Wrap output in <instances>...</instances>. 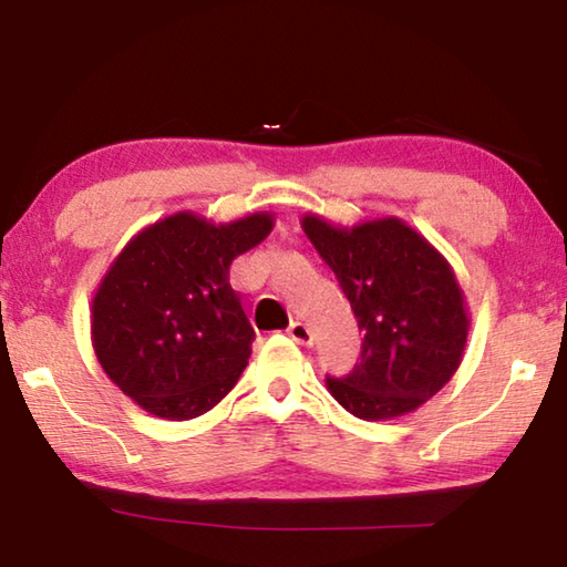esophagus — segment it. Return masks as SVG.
Wrapping results in <instances>:
<instances>
[{"label":"esophagus","instance_id":"1","mask_svg":"<svg viewBox=\"0 0 567 567\" xmlns=\"http://www.w3.org/2000/svg\"><path fill=\"white\" fill-rule=\"evenodd\" d=\"M287 334L297 342V344H310L312 342V332L307 328L305 322H292L290 328H287Z\"/></svg>","mask_w":567,"mask_h":567}]
</instances>
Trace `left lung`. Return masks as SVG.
<instances>
[{"label":"left lung","instance_id":"8db88e82","mask_svg":"<svg viewBox=\"0 0 567 567\" xmlns=\"http://www.w3.org/2000/svg\"><path fill=\"white\" fill-rule=\"evenodd\" d=\"M300 225L362 330L360 362L342 380H324L330 395L360 420L410 415L463 362L470 312L453 265L392 215L344 227L307 213Z\"/></svg>","mask_w":567,"mask_h":567}]
</instances>
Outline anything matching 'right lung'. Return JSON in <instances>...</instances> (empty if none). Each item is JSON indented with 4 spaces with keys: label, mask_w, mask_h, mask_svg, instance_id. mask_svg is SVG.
I'll return each instance as SVG.
<instances>
[{
    "label": "right lung",
    "mask_w": 567,
    "mask_h": 567,
    "mask_svg": "<svg viewBox=\"0 0 567 567\" xmlns=\"http://www.w3.org/2000/svg\"><path fill=\"white\" fill-rule=\"evenodd\" d=\"M272 227V213L213 223L182 209L142 227L110 262L92 297V348L150 415L199 417L235 388L255 330L229 265Z\"/></svg>",
    "instance_id": "1"
}]
</instances>
